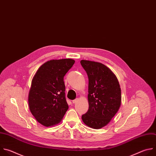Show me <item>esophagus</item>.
Returning <instances> with one entry per match:
<instances>
[{
    "mask_svg": "<svg viewBox=\"0 0 156 156\" xmlns=\"http://www.w3.org/2000/svg\"><path fill=\"white\" fill-rule=\"evenodd\" d=\"M78 101H79V99H78V98H76V99H75V100H73V103L75 104V103H76Z\"/></svg>",
    "mask_w": 156,
    "mask_h": 156,
    "instance_id": "esophagus-1",
    "label": "esophagus"
}]
</instances>
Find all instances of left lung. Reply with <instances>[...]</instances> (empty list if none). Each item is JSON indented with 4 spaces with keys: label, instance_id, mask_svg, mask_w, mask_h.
<instances>
[{
    "label": "left lung",
    "instance_id": "1",
    "mask_svg": "<svg viewBox=\"0 0 156 156\" xmlns=\"http://www.w3.org/2000/svg\"><path fill=\"white\" fill-rule=\"evenodd\" d=\"M80 64L88 77V110L82 115L88 127L101 129L111 122L122 102L121 89L114 73L98 62L82 59Z\"/></svg>",
    "mask_w": 156,
    "mask_h": 156
}]
</instances>
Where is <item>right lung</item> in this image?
<instances>
[{
	"label": "right lung",
	"instance_id": "1",
	"mask_svg": "<svg viewBox=\"0 0 156 156\" xmlns=\"http://www.w3.org/2000/svg\"><path fill=\"white\" fill-rule=\"evenodd\" d=\"M74 63L69 58L49 60L40 66L31 81L29 108L36 120L45 127L58 124L69 108L63 78Z\"/></svg>",
	"mask_w": 156,
	"mask_h": 156
}]
</instances>
